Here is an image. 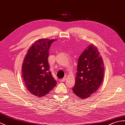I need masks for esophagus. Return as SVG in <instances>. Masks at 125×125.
<instances>
[{
	"instance_id": "1",
	"label": "esophagus",
	"mask_w": 125,
	"mask_h": 125,
	"mask_svg": "<svg viewBox=\"0 0 125 125\" xmlns=\"http://www.w3.org/2000/svg\"><path fill=\"white\" fill-rule=\"evenodd\" d=\"M65 80V78H62V79H61L60 80V81L61 82H64Z\"/></svg>"
}]
</instances>
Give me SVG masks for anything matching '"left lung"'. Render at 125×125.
Wrapping results in <instances>:
<instances>
[{"label": "left lung", "instance_id": "obj_1", "mask_svg": "<svg viewBox=\"0 0 125 125\" xmlns=\"http://www.w3.org/2000/svg\"><path fill=\"white\" fill-rule=\"evenodd\" d=\"M104 64L96 47L88 46L78 61L75 85L72 88L77 96L85 99L95 93L102 83Z\"/></svg>", "mask_w": 125, "mask_h": 125}]
</instances>
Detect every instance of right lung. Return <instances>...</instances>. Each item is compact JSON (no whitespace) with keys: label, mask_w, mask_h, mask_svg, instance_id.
I'll use <instances>...</instances> for the list:
<instances>
[{"label":"right lung","mask_w":125,"mask_h":125,"mask_svg":"<svg viewBox=\"0 0 125 125\" xmlns=\"http://www.w3.org/2000/svg\"><path fill=\"white\" fill-rule=\"evenodd\" d=\"M55 39L37 40L28 51L22 64V77L28 91L37 97L44 96L56 85L48 62L49 49Z\"/></svg>","instance_id":"obj_1"}]
</instances>
